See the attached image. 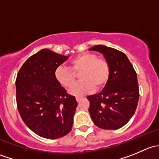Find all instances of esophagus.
<instances>
[{
    "mask_svg": "<svg viewBox=\"0 0 159 159\" xmlns=\"http://www.w3.org/2000/svg\"><path fill=\"white\" fill-rule=\"evenodd\" d=\"M81 100V98H80V97H76V101H77V102H79Z\"/></svg>",
    "mask_w": 159,
    "mask_h": 159,
    "instance_id": "obj_1",
    "label": "esophagus"
}]
</instances>
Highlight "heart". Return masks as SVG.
<instances>
[{
  "mask_svg": "<svg viewBox=\"0 0 159 159\" xmlns=\"http://www.w3.org/2000/svg\"><path fill=\"white\" fill-rule=\"evenodd\" d=\"M79 73L81 81L69 90L75 96L85 94L93 91L103 89L110 76V68L105 59L99 58L92 53H82L71 59L68 68L58 67L54 71V78L65 88H70L76 81Z\"/></svg>",
  "mask_w": 159,
  "mask_h": 159,
  "instance_id": "heart-1",
  "label": "heart"
}]
</instances>
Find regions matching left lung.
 Returning <instances> with one entry per match:
<instances>
[{
	"label": "left lung",
	"mask_w": 159,
	"mask_h": 159,
	"mask_svg": "<svg viewBox=\"0 0 159 159\" xmlns=\"http://www.w3.org/2000/svg\"><path fill=\"white\" fill-rule=\"evenodd\" d=\"M89 50L103 54L110 68L109 79L102 92L88 96L90 115L100 129H118L129 121L137 108V74L121 51L105 45H95Z\"/></svg>",
	"instance_id": "left-lung-1"
}]
</instances>
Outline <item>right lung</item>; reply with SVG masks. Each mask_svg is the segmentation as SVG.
Instances as JSON below:
<instances>
[{
	"label": "right lung",
	"mask_w": 159,
	"mask_h": 159,
	"mask_svg": "<svg viewBox=\"0 0 159 159\" xmlns=\"http://www.w3.org/2000/svg\"><path fill=\"white\" fill-rule=\"evenodd\" d=\"M68 56L42 49L24 63L16 78V100L22 120L41 137L66 135L73 125L78 103L54 78Z\"/></svg>",
	"instance_id": "add662e5"
}]
</instances>
